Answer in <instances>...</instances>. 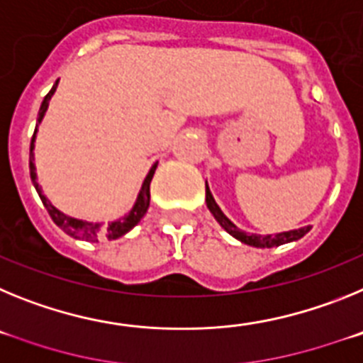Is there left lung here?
Listing matches in <instances>:
<instances>
[{
  "mask_svg": "<svg viewBox=\"0 0 363 363\" xmlns=\"http://www.w3.org/2000/svg\"><path fill=\"white\" fill-rule=\"evenodd\" d=\"M205 201H207V207L209 211L213 213V216L216 218V221L220 223L230 236H234L236 240L240 242L247 243V245H252V247H278V245H284V243H289L294 242V240H300L301 236H306L307 233L311 230V227H301V229H294V230H287V233H278V234H267V236H262V234H251V233H243L240 230L238 227L234 225L233 221L225 216V214L221 213V209L218 207V203L214 201L213 194H211L209 187H205Z\"/></svg>",
  "mask_w": 363,
  "mask_h": 363,
  "instance_id": "obj_1",
  "label": "left lung"
}]
</instances>
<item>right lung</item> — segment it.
I'll list each match as a JSON object with an SVG mask.
<instances>
[{
  "label": "right lung",
  "instance_id": "1",
  "mask_svg": "<svg viewBox=\"0 0 363 363\" xmlns=\"http://www.w3.org/2000/svg\"><path fill=\"white\" fill-rule=\"evenodd\" d=\"M57 86V82L54 83V86L49 91V94L45 96L43 101H41V107H40V112H38V123H40L41 120H43L45 116V111H47V107H49V99L52 98L54 91H56ZM38 127V125H36ZM38 130V129H36ZM36 130H34V134H32V142H30V179L32 184H34V187H36L38 194H40L41 201H43L45 209H47V213H49V216L52 218V221L56 223L60 229L63 230V233H67L69 236H72V238H78V240H85V242H98L101 236L107 240H116L120 238V236H123L125 233H129L130 229H133L134 225H138V221L142 220L143 216H145L147 209H149V203H150V179H152L154 176V171H156V163L152 165V169L149 171V174H147L145 182H143L142 185V191H140V196H138L136 200V205L133 207V211H130L129 214L125 218H121V220L118 221H112V223H108L105 229H101V223H89V221H83V220H76V218H70V216H65L63 213H60V211L54 207V205H50V201L47 200V196H45L43 192H41V187L38 185L36 182V169H34V163H32V149H34V140H36Z\"/></svg>",
  "mask_w": 363,
  "mask_h": 363
}]
</instances>
